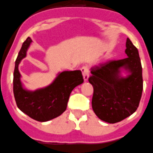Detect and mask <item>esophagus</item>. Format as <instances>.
<instances>
[{
	"mask_svg": "<svg viewBox=\"0 0 153 153\" xmlns=\"http://www.w3.org/2000/svg\"><path fill=\"white\" fill-rule=\"evenodd\" d=\"M81 71H82V75H83L84 80H85V82H86V81H88V77H89L88 68L87 66H83L82 68H81Z\"/></svg>",
	"mask_w": 153,
	"mask_h": 153,
	"instance_id": "1",
	"label": "esophagus"
}]
</instances>
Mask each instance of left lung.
Instances as JSON below:
<instances>
[{
    "label": "left lung",
    "mask_w": 153,
    "mask_h": 153,
    "mask_svg": "<svg viewBox=\"0 0 153 153\" xmlns=\"http://www.w3.org/2000/svg\"><path fill=\"white\" fill-rule=\"evenodd\" d=\"M127 58L111 60L91 68L88 82L94 88L92 108L99 119L115 123L137 111L141 99L143 82L138 49L126 39ZM128 73L121 75V70Z\"/></svg>",
    "instance_id": "obj_1"
}]
</instances>
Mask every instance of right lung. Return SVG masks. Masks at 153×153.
Masks as SVG:
<instances>
[{
  "mask_svg": "<svg viewBox=\"0 0 153 153\" xmlns=\"http://www.w3.org/2000/svg\"><path fill=\"white\" fill-rule=\"evenodd\" d=\"M31 42L30 37L23 42L15 62L13 94L16 105L22 112L35 120L46 122L60 116L66 110L70 94L75 87L83 83L84 79L80 70L65 71L46 88L33 91L23 88L18 65L27 56Z\"/></svg>",
  "mask_w": 153,
  "mask_h": 153,
  "instance_id": "1",
  "label": "right lung"
}]
</instances>
